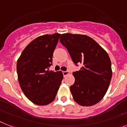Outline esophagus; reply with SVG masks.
<instances>
[{
  "label": "esophagus",
  "instance_id": "34e87169",
  "mask_svg": "<svg viewBox=\"0 0 127 127\" xmlns=\"http://www.w3.org/2000/svg\"><path fill=\"white\" fill-rule=\"evenodd\" d=\"M68 73H69V72H68V71H63V74L64 77H65L66 75H68Z\"/></svg>",
  "mask_w": 127,
  "mask_h": 127
}]
</instances>
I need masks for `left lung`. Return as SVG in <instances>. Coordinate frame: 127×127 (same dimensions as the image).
I'll list each match as a JSON object with an SVG mask.
<instances>
[{"label":"left lung","mask_w":127,"mask_h":127,"mask_svg":"<svg viewBox=\"0 0 127 127\" xmlns=\"http://www.w3.org/2000/svg\"><path fill=\"white\" fill-rule=\"evenodd\" d=\"M60 42L68 50L79 71L73 72L75 83L70 86L73 99L81 106H92L103 99L112 78L108 54L93 39L85 35L64 33Z\"/></svg>","instance_id":"left-lung-1"}]
</instances>
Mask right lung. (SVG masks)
I'll return each instance as SVG.
<instances>
[{"instance_id":"1","label":"right lung","mask_w":127,"mask_h":127,"mask_svg":"<svg viewBox=\"0 0 127 127\" xmlns=\"http://www.w3.org/2000/svg\"><path fill=\"white\" fill-rule=\"evenodd\" d=\"M59 33L44 35L25 48L17 63L19 85L28 99L37 105H46L56 96L63 79L61 71H50Z\"/></svg>"}]
</instances>
